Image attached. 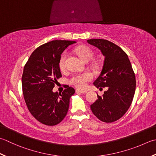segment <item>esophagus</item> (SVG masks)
<instances>
[{"label":"esophagus","mask_w":156,"mask_h":156,"mask_svg":"<svg viewBox=\"0 0 156 156\" xmlns=\"http://www.w3.org/2000/svg\"><path fill=\"white\" fill-rule=\"evenodd\" d=\"M76 93H79L85 94V93H87V90H78V89H77V90H76Z\"/></svg>","instance_id":"34e87169"}]
</instances>
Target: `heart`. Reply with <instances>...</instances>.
I'll use <instances>...</instances> for the list:
<instances>
[{"mask_svg": "<svg viewBox=\"0 0 156 156\" xmlns=\"http://www.w3.org/2000/svg\"><path fill=\"white\" fill-rule=\"evenodd\" d=\"M76 53L84 62H89L93 57V52L89 47L87 46H79L75 49ZM67 58V53H63L60 57L59 66L62 70L66 69V60ZM93 79V75L89 72H83L75 74L70 78V84L74 85L78 88H84L86 87L87 82Z\"/></svg>", "mask_w": 156, "mask_h": 156, "instance_id": "heart-1", "label": "heart"}]
</instances>
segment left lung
<instances>
[{
    "label": "left lung",
    "instance_id": "obj_1",
    "mask_svg": "<svg viewBox=\"0 0 156 156\" xmlns=\"http://www.w3.org/2000/svg\"><path fill=\"white\" fill-rule=\"evenodd\" d=\"M105 57L101 74L94 82L97 88L108 87L103 96L90 105L93 114L100 120L110 123L125 114L132 103L135 93V75L127 54L113 42L104 39L87 40Z\"/></svg>",
    "mask_w": 156,
    "mask_h": 156
}]
</instances>
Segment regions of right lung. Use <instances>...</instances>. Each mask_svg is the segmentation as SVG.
Here are the masks:
<instances>
[{
    "label": "right lung",
    "instance_id": "1",
    "mask_svg": "<svg viewBox=\"0 0 156 156\" xmlns=\"http://www.w3.org/2000/svg\"><path fill=\"white\" fill-rule=\"evenodd\" d=\"M75 41H53L33 51L23 68L22 90L27 109L40 122L55 126L68 113L74 88L68 86L62 93L53 92L62 77L59 62L64 50Z\"/></svg>",
    "mask_w": 156,
    "mask_h": 156
}]
</instances>
